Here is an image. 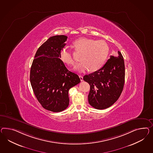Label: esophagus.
<instances>
[{"label": "esophagus", "instance_id": "obj_1", "mask_svg": "<svg viewBox=\"0 0 153 153\" xmlns=\"http://www.w3.org/2000/svg\"><path fill=\"white\" fill-rule=\"evenodd\" d=\"M79 79H80V80L81 81H83V76H81V75H79Z\"/></svg>", "mask_w": 153, "mask_h": 153}]
</instances>
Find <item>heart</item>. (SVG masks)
<instances>
[{"label": "heart", "instance_id": "obj_1", "mask_svg": "<svg viewBox=\"0 0 153 153\" xmlns=\"http://www.w3.org/2000/svg\"><path fill=\"white\" fill-rule=\"evenodd\" d=\"M73 45L76 50L82 52L80 58L81 62L74 68L79 72L89 69L92 72L99 70L103 66L108 57L109 48L107 43L102 41L81 37L74 41ZM59 57L62 62L68 65L74 66L75 64L72 53L67 47L62 48Z\"/></svg>", "mask_w": 153, "mask_h": 153}]
</instances>
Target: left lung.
Returning <instances> with one entry per match:
<instances>
[{
    "instance_id": "8db88e82",
    "label": "left lung",
    "mask_w": 153,
    "mask_h": 153,
    "mask_svg": "<svg viewBox=\"0 0 153 153\" xmlns=\"http://www.w3.org/2000/svg\"><path fill=\"white\" fill-rule=\"evenodd\" d=\"M117 52L118 57L110 56L101 68L83 76V80L90 86L88 102L96 109L110 107L119 98L123 90L125 64L121 52Z\"/></svg>"
}]
</instances>
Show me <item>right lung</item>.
<instances>
[{"mask_svg":"<svg viewBox=\"0 0 153 153\" xmlns=\"http://www.w3.org/2000/svg\"><path fill=\"white\" fill-rule=\"evenodd\" d=\"M67 39L64 35L49 38L38 49L30 68V81L37 99L44 108L54 112L68 106L69 90L81 81L60 59Z\"/></svg>","mask_w":153,"mask_h":153,"instance_id":"obj_1","label":"right lung"}]
</instances>
